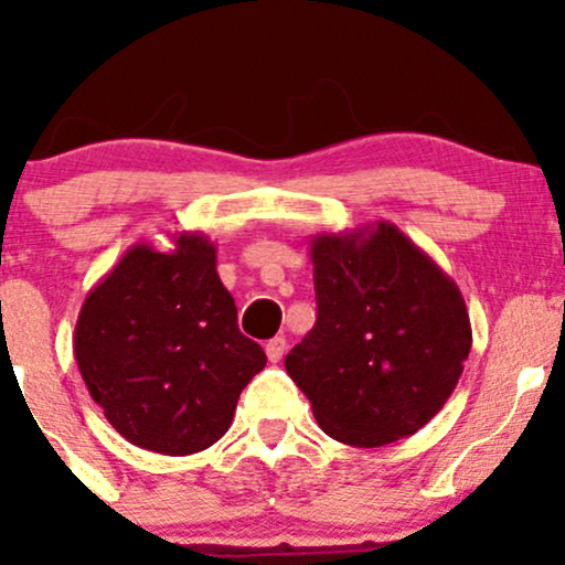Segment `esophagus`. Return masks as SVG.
<instances>
[{"mask_svg": "<svg viewBox=\"0 0 565 565\" xmlns=\"http://www.w3.org/2000/svg\"><path fill=\"white\" fill-rule=\"evenodd\" d=\"M265 353H268L270 364H278L284 359V353H287V340L284 337H274V340L265 342Z\"/></svg>", "mask_w": 565, "mask_h": 565, "instance_id": "obj_1", "label": "esophagus"}]
</instances>
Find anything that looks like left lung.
Segmentation results:
<instances>
[{
  "mask_svg": "<svg viewBox=\"0 0 565 565\" xmlns=\"http://www.w3.org/2000/svg\"><path fill=\"white\" fill-rule=\"evenodd\" d=\"M319 319L284 361L327 436L359 449L444 408L472 345L454 278L393 223L310 238Z\"/></svg>",
  "mask_w": 565,
  "mask_h": 565,
  "instance_id": "8db88e82",
  "label": "left lung"
}]
</instances>
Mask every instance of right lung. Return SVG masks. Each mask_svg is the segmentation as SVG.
Wrapping results in <instances>:
<instances>
[{"mask_svg":"<svg viewBox=\"0 0 565 565\" xmlns=\"http://www.w3.org/2000/svg\"><path fill=\"white\" fill-rule=\"evenodd\" d=\"M174 249L129 246L84 300L74 332L82 380L119 436L185 457L225 436L265 353L238 332L236 302L204 233Z\"/></svg>","mask_w":565,"mask_h":565,"instance_id":"obj_1","label":"right lung"}]
</instances>
